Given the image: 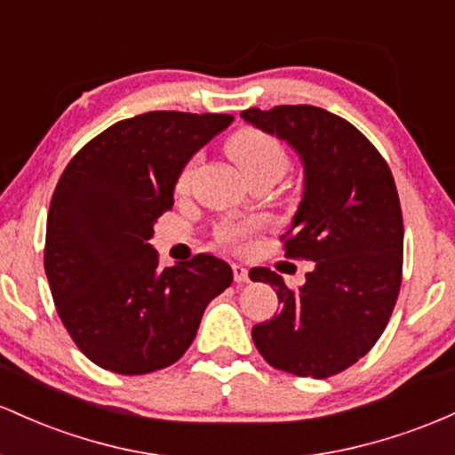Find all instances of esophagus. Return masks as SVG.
<instances>
[{"mask_svg":"<svg viewBox=\"0 0 455 455\" xmlns=\"http://www.w3.org/2000/svg\"><path fill=\"white\" fill-rule=\"evenodd\" d=\"M232 273H234V282H236V283H247L249 282V270L241 267V264H232Z\"/></svg>","mask_w":455,"mask_h":455,"instance_id":"1","label":"esophagus"}]
</instances>
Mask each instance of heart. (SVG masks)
Masks as SVG:
<instances>
[{
    "label": "heart",
    "instance_id": "heart-1",
    "mask_svg": "<svg viewBox=\"0 0 455 455\" xmlns=\"http://www.w3.org/2000/svg\"><path fill=\"white\" fill-rule=\"evenodd\" d=\"M228 152L247 178L262 172H275L282 176L288 170L290 163L288 152H285L283 144L277 137L267 131L251 129V126L236 131L229 137ZM193 170H196V159L188 161L185 170L180 172L178 187L182 188L188 185ZM255 232H258V223L255 221H223L214 232V236H217L219 243L229 244V247H243Z\"/></svg>",
    "mask_w": 455,
    "mask_h": 455
}]
</instances>
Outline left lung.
I'll use <instances>...</instances> for the list:
<instances>
[{
    "label": "left lung",
    "mask_w": 455,
    "mask_h": 455,
    "mask_svg": "<svg viewBox=\"0 0 455 455\" xmlns=\"http://www.w3.org/2000/svg\"><path fill=\"white\" fill-rule=\"evenodd\" d=\"M241 116L303 161V200L282 241L285 258L314 262L300 288L270 268L249 270L282 303L279 315L253 326V344L275 370L329 379L371 350L395 307L404 259L395 180L363 132L331 111L279 105Z\"/></svg>",
    "instance_id": "1"
}]
</instances>
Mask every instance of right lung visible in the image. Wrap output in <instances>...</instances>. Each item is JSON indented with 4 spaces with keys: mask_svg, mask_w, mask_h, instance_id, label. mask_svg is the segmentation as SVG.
Returning <instances> with one entry per match:
<instances>
[{
    "mask_svg": "<svg viewBox=\"0 0 455 455\" xmlns=\"http://www.w3.org/2000/svg\"><path fill=\"white\" fill-rule=\"evenodd\" d=\"M228 114L148 111L116 122L70 159L47 217L44 273L76 348L103 370L140 376L176 363L204 309L232 283L228 262L197 253L159 267L148 243L173 185Z\"/></svg>",
    "mask_w": 455,
    "mask_h": 455,
    "instance_id": "1",
    "label": "right lung"
}]
</instances>
